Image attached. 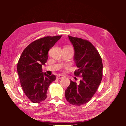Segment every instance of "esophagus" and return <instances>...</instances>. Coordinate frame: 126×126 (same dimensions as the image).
<instances>
[{
  "instance_id": "obj_1",
  "label": "esophagus",
  "mask_w": 126,
  "mask_h": 126,
  "mask_svg": "<svg viewBox=\"0 0 126 126\" xmlns=\"http://www.w3.org/2000/svg\"><path fill=\"white\" fill-rule=\"evenodd\" d=\"M63 78V77L62 76H61V75H58V76H57V78L58 79H62Z\"/></svg>"
}]
</instances>
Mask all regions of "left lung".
<instances>
[{
    "instance_id": "obj_1",
    "label": "left lung",
    "mask_w": 126,
    "mask_h": 126,
    "mask_svg": "<svg viewBox=\"0 0 126 126\" xmlns=\"http://www.w3.org/2000/svg\"><path fill=\"white\" fill-rule=\"evenodd\" d=\"M68 38L73 46L74 61L78 68L74 74H81L82 79L79 84L70 81L65 96L69 103L79 106L90 101L96 92L102 79L103 64L98 52L91 43L69 35Z\"/></svg>"
}]
</instances>
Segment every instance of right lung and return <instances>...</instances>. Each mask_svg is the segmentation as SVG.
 Returning a JSON list of instances; mask_svg holds the SVG:
<instances>
[{"mask_svg":"<svg viewBox=\"0 0 126 126\" xmlns=\"http://www.w3.org/2000/svg\"><path fill=\"white\" fill-rule=\"evenodd\" d=\"M62 35L46 37L31 43L23 50L17 65L21 86L25 95L34 103H40L47 97L50 84L56 79L42 72V67L48 59V52Z\"/></svg>","mask_w":126,"mask_h":126,"instance_id":"obj_1","label":"right lung"}]
</instances>
